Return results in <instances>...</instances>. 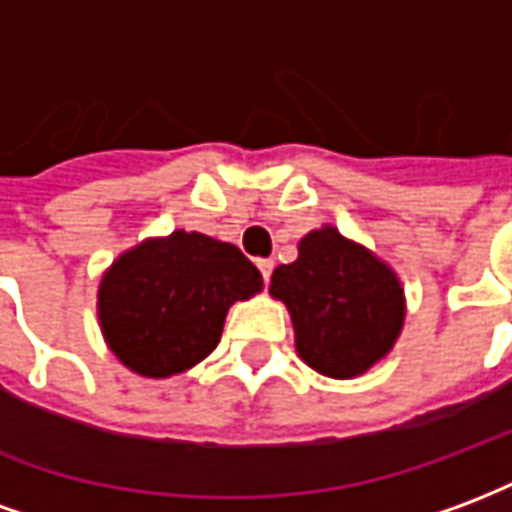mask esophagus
<instances>
[{
	"mask_svg": "<svg viewBox=\"0 0 512 512\" xmlns=\"http://www.w3.org/2000/svg\"><path fill=\"white\" fill-rule=\"evenodd\" d=\"M257 268H260V274H263V279H271V271H274V260H268V257H260L257 260Z\"/></svg>",
	"mask_w": 512,
	"mask_h": 512,
	"instance_id": "obj_1",
	"label": "esophagus"
}]
</instances>
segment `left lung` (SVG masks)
I'll return each mask as SVG.
<instances>
[{
  "label": "left lung",
  "instance_id": "left-lung-1",
  "mask_svg": "<svg viewBox=\"0 0 512 512\" xmlns=\"http://www.w3.org/2000/svg\"><path fill=\"white\" fill-rule=\"evenodd\" d=\"M268 293L288 307L296 354L329 378L367 373L395 348L406 321L395 268L332 224L301 238L299 257L274 268Z\"/></svg>",
  "mask_w": 512,
  "mask_h": 512
}]
</instances>
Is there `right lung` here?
Masks as SVG:
<instances>
[{"label":"right lung","instance_id":"add662e5","mask_svg":"<svg viewBox=\"0 0 512 512\" xmlns=\"http://www.w3.org/2000/svg\"><path fill=\"white\" fill-rule=\"evenodd\" d=\"M260 290L263 277L238 246L175 230L145 238L106 268L98 326L131 373L169 378L211 354L227 310Z\"/></svg>","mask_w":512,"mask_h":512}]
</instances>
